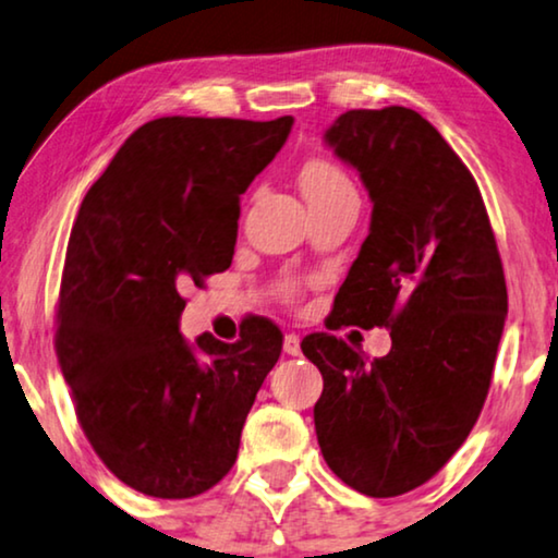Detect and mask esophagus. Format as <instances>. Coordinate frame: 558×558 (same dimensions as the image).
<instances>
[{
    "label": "esophagus",
    "instance_id": "obj_1",
    "mask_svg": "<svg viewBox=\"0 0 558 558\" xmlns=\"http://www.w3.org/2000/svg\"><path fill=\"white\" fill-rule=\"evenodd\" d=\"M300 342H302L300 335H296V332H289L287 338H284V353H287V355H300V353H302Z\"/></svg>",
    "mask_w": 558,
    "mask_h": 558
}]
</instances>
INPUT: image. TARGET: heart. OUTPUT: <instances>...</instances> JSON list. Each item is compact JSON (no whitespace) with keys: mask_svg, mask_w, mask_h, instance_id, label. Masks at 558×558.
<instances>
[{"mask_svg":"<svg viewBox=\"0 0 558 558\" xmlns=\"http://www.w3.org/2000/svg\"><path fill=\"white\" fill-rule=\"evenodd\" d=\"M300 187L310 205L332 201L340 195H353L355 187L345 172L338 165L325 157H315L302 165L300 170Z\"/></svg>","mask_w":558,"mask_h":558,"instance_id":"obj_1","label":"heart"}]
</instances>
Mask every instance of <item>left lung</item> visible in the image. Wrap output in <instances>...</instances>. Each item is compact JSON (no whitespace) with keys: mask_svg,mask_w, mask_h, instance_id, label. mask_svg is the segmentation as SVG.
<instances>
[{"mask_svg":"<svg viewBox=\"0 0 558 558\" xmlns=\"http://www.w3.org/2000/svg\"><path fill=\"white\" fill-rule=\"evenodd\" d=\"M325 142L373 203L327 327H388L391 350L368 361L335 335L302 340L325 380L317 441L342 483L393 498L437 475L475 426L508 315L506 277L475 178L422 113L345 111Z\"/></svg>","mask_w":558,"mask_h":558,"instance_id":"obj_1","label":"left lung"}]
</instances>
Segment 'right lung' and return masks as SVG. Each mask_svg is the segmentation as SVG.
Returning <instances> with one entry per match:
<instances>
[{"instance_id":"add662e5","label":"right lung","mask_w":558,"mask_h":558,"mask_svg":"<svg viewBox=\"0 0 558 558\" xmlns=\"http://www.w3.org/2000/svg\"><path fill=\"white\" fill-rule=\"evenodd\" d=\"M294 119L162 117L136 129L83 197L60 281L56 353L101 462L151 498H193L233 468L281 330L180 335L185 284L231 266L241 195Z\"/></svg>"}]
</instances>
